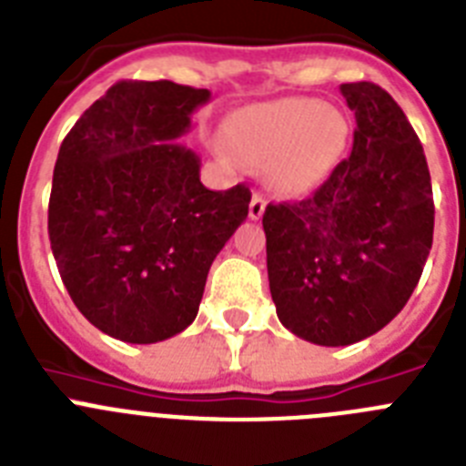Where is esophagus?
<instances>
[{
    "instance_id": "1",
    "label": "esophagus",
    "mask_w": 466,
    "mask_h": 466,
    "mask_svg": "<svg viewBox=\"0 0 466 466\" xmlns=\"http://www.w3.org/2000/svg\"><path fill=\"white\" fill-rule=\"evenodd\" d=\"M266 205H268V200H266L261 193H254L252 203H249V219H261L263 212H266Z\"/></svg>"
}]
</instances>
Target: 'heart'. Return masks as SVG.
<instances>
[{
  "instance_id": "heart-1",
  "label": "heart",
  "mask_w": 466,
  "mask_h": 466,
  "mask_svg": "<svg viewBox=\"0 0 466 466\" xmlns=\"http://www.w3.org/2000/svg\"><path fill=\"white\" fill-rule=\"evenodd\" d=\"M226 149L266 166L275 191H312L339 166L348 144V123L312 97H279L233 111L224 126Z\"/></svg>"
}]
</instances>
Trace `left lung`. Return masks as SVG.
<instances>
[{"label": "left lung", "mask_w": 466, "mask_h": 466, "mask_svg": "<svg viewBox=\"0 0 466 466\" xmlns=\"http://www.w3.org/2000/svg\"><path fill=\"white\" fill-rule=\"evenodd\" d=\"M355 111L352 154L299 203L263 212L270 296L279 322L315 345L380 331L413 294L434 236L425 151L392 95L340 86Z\"/></svg>", "instance_id": "8db88e82"}]
</instances>
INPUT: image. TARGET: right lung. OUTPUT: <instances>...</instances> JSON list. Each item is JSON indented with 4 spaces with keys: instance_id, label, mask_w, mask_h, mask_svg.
Listing matches in <instances>:
<instances>
[{
    "instance_id": "add662e5",
    "label": "right lung",
    "mask_w": 466,
    "mask_h": 466,
    "mask_svg": "<svg viewBox=\"0 0 466 466\" xmlns=\"http://www.w3.org/2000/svg\"><path fill=\"white\" fill-rule=\"evenodd\" d=\"M209 90L118 81L65 137L53 170L48 238L74 306L123 343L149 345L196 319L208 273L247 219L245 184L209 191L191 130Z\"/></svg>"
}]
</instances>
